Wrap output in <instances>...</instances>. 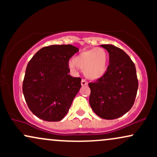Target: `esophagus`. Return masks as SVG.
Instances as JSON below:
<instances>
[{
    "mask_svg": "<svg viewBox=\"0 0 157 157\" xmlns=\"http://www.w3.org/2000/svg\"><path fill=\"white\" fill-rule=\"evenodd\" d=\"M81 85H82V86H87V85H88L87 81L82 79V80H81Z\"/></svg>",
    "mask_w": 157,
    "mask_h": 157,
    "instance_id": "34e87169",
    "label": "esophagus"
}]
</instances>
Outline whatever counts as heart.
<instances>
[{
	"mask_svg": "<svg viewBox=\"0 0 157 157\" xmlns=\"http://www.w3.org/2000/svg\"><path fill=\"white\" fill-rule=\"evenodd\" d=\"M70 68L75 66L82 70L84 75L91 80H97L103 76L108 69L109 55L102 48L85 50L73 58Z\"/></svg>",
	"mask_w": 157,
	"mask_h": 157,
	"instance_id": "obj_1",
	"label": "heart"
}]
</instances>
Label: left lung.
I'll list each match as a JSON object with an SVG mask.
<instances>
[{
	"label": "left lung",
	"mask_w": 157,
	"mask_h": 157,
	"mask_svg": "<svg viewBox=\"0 0 157 157\" xmlns=\"http://www.w3.org/2000/svg\"><path fill=\"white\" fill-rule=\"evenodd\" d=\"M109 53L107 71L97 81L89 82V104L98 117L105 120L120 117L134 105L138 89L136 67L121 48L101 45Z\"/></svg>",
	"instance_id": "left-lung-1"
}]
</instances>
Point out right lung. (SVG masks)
<instances>
[{
	"label": "right lung",
	"mask_w": 157,
	"mask_h": 157,
	"mask_svg": "<svg viewBox=\"0 0 157 157\" xmlns=\"http://www.w3.org/2000/svg\"><path fill=\"white\" fill-rule=\"evenodd\" d=\"M79 49L71 45H52L39 50L29 62L23 93L29 109L48 122L67 114L81 87V78L68 75V60Z\"/></svg>",
	"instance_id": "1"
}]
</instances>
